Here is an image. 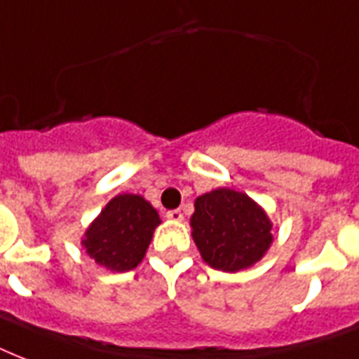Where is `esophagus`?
<instances>
[{
  "label": "esophagus",
  "instance_id": "1",
  "mask_svg": "<svg viewBox=\"0 0 359 359\" xmlns=\"http://www.w3.org/2000/svg\"><path fill=\"white\" fill-rule=\"evenodd\" d=\"M166 217L170 219V221H174V223H182L183 213L182 210H170V211H166Z\"/></svg>",
  "mask_w": 359,
  "mask_h": 359
}]
</instances>
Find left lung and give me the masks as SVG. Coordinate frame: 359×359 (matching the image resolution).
<instances>
[{
  "label": "left lung",
  "mask_w": 359,
  "mask_h": 359,
  "mask_svg": "<svg viewBox=\"0 0 359 359\" xmlns=\"http://www.w3.org/2000/svg\"><path fill=\"white\" fill-rule=\"evenodd\" d=\"M273 223L249 194L230 187L196 196L191 236L210 268L236 273L260 262L273 243Z\"/></svg>",
  "instance_id": "8db88e82"
}]
</instances>
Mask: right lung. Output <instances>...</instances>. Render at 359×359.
I'll return each mask as SVG.
<instances>
[{"label": "right lung", "instance_id": "right-lung-1", "mask_svg": "<svg viewBox=\"0 0 359 359\" xmlns=\"http://www.w3.org/2000/svg\"><path fill=\"white\" fill-rule=\"evenodd\" d=\"M161 217L140 194H116L82 236V247L97 266L123 273L146 257Z\"/></svg>", "mask_w": 359, "mask_h": 359}]
</instances>
